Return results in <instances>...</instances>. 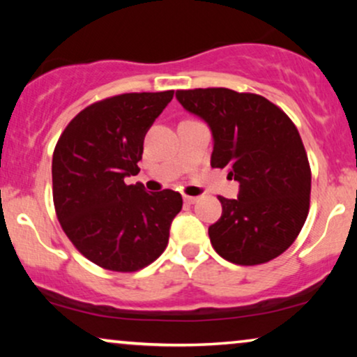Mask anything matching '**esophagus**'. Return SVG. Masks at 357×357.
Here are the masks:
<instances>
[{"mask_svg":"<svg viewBox=\"0 0 357 357\" xmlns=\"http://www.w3.org/2000/svg\"><path fill=\"white\" fill-rule=\"evenodd\" d=\"M183 199H185V203H187V204H195L198 202L197 197H190V195H183Z\"/></svg>","mask_w":357,"mask_h":357,"instance_id":"esophagus-1","label":"esophagus"}]
</instances>
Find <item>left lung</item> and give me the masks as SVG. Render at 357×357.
Instances as JSON below:
<instances>
[{
  "label": "left lung",
  "instance_id": "8db88e82",
  "mask_svg": "<svg viewBox=\"0 0 357 357\" xmlns=\"http://www.w3.org/2000/svg\"><path fill=\"white\" fill-rule=\"evenodd\" d=\"M213 131L211 167L241 183L237 199L218 197L222 216L209 226L224 260L261 265L292 245L310 208L312 172L299 131L263 96L226 87L175 92Z\"/></svg>",
  "mask_w": 357,
  "mask_h": 357
}]
</instances>
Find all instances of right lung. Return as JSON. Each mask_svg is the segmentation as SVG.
<instances>
[{
  "label": "right lung",
  "instance_id": "obj_1",
  "mask_svg": "<svg viewBox=\"0 0 357 357\" xmlns=\"http://www.w3.org/2000/svg\"><path fill=\"white\" fill-rule=\"evenodd\" d=\"M174 91L128 92L87 105L53 151V204L77 252L104 270L133 273L165 250L182 209L174 190L148 193L125 177L139 172L144 136Z\"/></svg>",
  "mask_w": 357,
  "mask_h": 357
}]
</instances>
